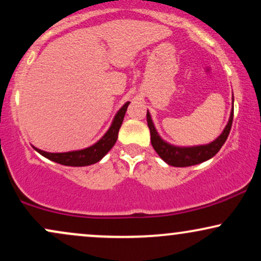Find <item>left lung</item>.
<instances>
[{
	"label": "left lung",
	"mask_w": 261,
	"mask_h": 261,
	"mask_svg": "<svg viewBox=\"0 0 261 261\" xmlns=\"http://www.w3.org/2000/svg\"><path fill=\"white\" fill-rule=\"evenodd\" d=\"M234 98H232V101ZM233 121V106L230 110L229 120L227 122L226 127L223 128L222 134L214 140L212 142L207 145H199V146H175L172 143L167 142L160 136V134L155 130L153 121H152L151 114L147 110V124L149 127V133H151V142L153 146L154 151L157 152L158 155L166 162L167 164L173 167H190L200 164L202 162L210 160L214 157L215 154L220 151L223 143L226 142L227 137H228L230 127H232Z\"/></svg>",
	"instance_id": "obj_1"
}]
</instances>
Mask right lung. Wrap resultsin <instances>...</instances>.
Masks as SVG:
<instances>
[{
	"instance_id": "right-lung-1",
	"label": "right lung",
	"mask_w": 261,
	"mask_h": 261,
	"mask_svg": "<svg viewBox=\"0 0 261 261\" xmlns=\"http://www.w3.org/2000/svg\"><path fill=\"white\" fill-rule=\"evenodd\" d=\"M128 104L130 101L122 106L119 112L114 116L112 125L108 128V131L103 135V137L97 141L95 143H93L89 147L83 148V149H77V151H70V152H61V153H51V152L43 151V149H39L34 147L35 151L41 155H44L47 160L56 162V163L62 164V166H68V167H86L91 166V164L97 163L101 158L106 155L110 149L113 148V146L115 145L116 140H118V134L120 130L122 120H124L125 113H126Z\"/></svg>"
}]
</instances>
